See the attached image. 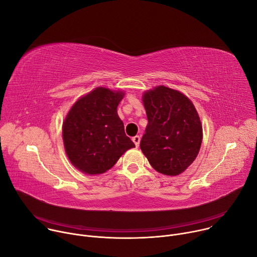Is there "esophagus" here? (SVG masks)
Segmentation results:
<instances>
[{
    "label": "esophagus",
    "instance_id": "obj_1",
    "mask_svg": "<svg viewBox=\"0 0 257 257\" xmlns=\"http://www.w3.org/2000/svg\"><path fill=\"white\" fill-rule=\"evenodd\" d=\"M132 140H133L134 144L136 145V148H138V146H139V143H140V136L136 135V136H134V137L132 138Z\"/></svg>",
    "mask_w": 257,
    "mask_h": 257
}]
</instances>
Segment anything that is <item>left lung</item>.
<instances>
[{
    "label": "left lung",
    "mask_w": 257,
    "mask_h": 257,
    "mask_svg": "<svg viewBox=\"0 0 257 257\" xmlns=\"http://www.w3.org/2000/svg\"><path fill=\"white\" fill-rule=\"evenodd\" d=\"M149 124L140 149L152 167L168 176L184 172L202 141L200 119L191 100L178 90L158 86L143 94Z\"/></svg>",
    "instance_id": "8db88e82"
}]
</instances>
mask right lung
<instances>
[{
    "label": "right lung",
    "mask_w": 257,
    "mask_h": 257,
    "mask_svg": "<svg viewBox=\"0 0 257 257\" xmlns=\"http://www.w3.org/2000/svg\"><path fill=\"white\" fill-rule=\"evenodd\" d=\"M123 96V92L97 87L71 107L63 124V140L70 162L81 172L104 173L135 148L117 113Z\"/></svg>",
    "instance_id": "obj_1"
}]
</instances>
